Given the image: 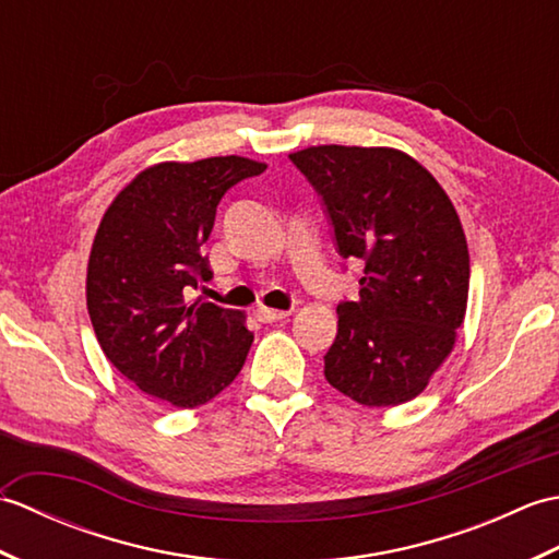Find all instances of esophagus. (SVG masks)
Wrapping results in <instances>:
<instances>
[{
	"mask_svg": "<svg viewBox=\"0 0 559 559\" xmlns=\"http://www.w3.org/2000/svg\"><path fill=\"white\" fill-rule=\"evenodd\" d=\"M257 317H259V322L271 324V322H281V319H288L290 310H271V307H259Z\"/></svg>",
	"mask_w": 559,
	"mask_h": 559,
	"instance_id": "obj_1",
	"label": "esophagus"
}]
</instances>
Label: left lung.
<instances>
[{
    "label": "left lung",
    "mask_w": 559,
    "mask_h": 559,
    "mask_svg": "<svg viewBox=\"0 0 559 559\" xmlns=\"http://www.w3.org/2000/svg\"><path fill=\"white\" fill-rule=\"evenodd\" d=\"M290 160L322 197L343 259L362 269L341 302L326 382L360 406L423 394L454 350L471 259L451 199L427 168L389 146H310Z\"/></svg>",
    "instance_id": "8db88e82"
}]
</instances>
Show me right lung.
Returning a JSON list of instances; mask_svg holds the SVG:
<instances>
[{"mask_svg": "<svg viewBox=\"0 0 559 559\" xmlns=\"http://www.w3.org/2000/svg\"><path fill=\"white\" fill-rule=\"evenodd\" d=\"M266 163L216 156L141 170L103 213L91 247L86 305L96 338L144 394L197 408L240 374L254 334L240 310L187 302L211 278L204 245L233 185Z\"/></svg>", "mask_w": 559, "mask_h": 559, "instance_id": "add662e5", "label": "right lung"}]
</instances>
